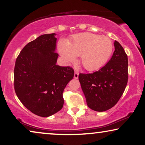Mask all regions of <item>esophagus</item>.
Instances as JSON below:
<instances>
[{
    "mask_svg": "<svg viewBox=\"0 0 145 145\" xmlns=\"http://www.w3.org/2000/svg\"><path fill=\"white\" fill-rule=\"evenodd\" d=\"M74 78L75 79H77L78 78V72H76V71H75L74 72Z\"/></svg>",
    "mask_w": 145,
    "mask_h": 145,
    "instance_id": "1",
    "label": "esophagus"
}]
</instances>
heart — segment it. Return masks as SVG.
Segmentation results:
<instances>
[{
    "label": "heart",
    "mask_w": 145,
    "mask_h": 145,
    "mask_svg": "<svg viewBox=\"0 0 145 145\" xmlns=\"http://www.w3.org/2000/svg\"><path fill=\"white\" fill-rule=\"evenodd\" d=\"M113 43L106 36L84 32L74 35L68 42L61 40L58 44L59 53L67 64L74 62L76 56L86 70L92 71L102 67L110 58Z\"/></svg>",
    "instance_id": "heart-1"
}]
</instances>
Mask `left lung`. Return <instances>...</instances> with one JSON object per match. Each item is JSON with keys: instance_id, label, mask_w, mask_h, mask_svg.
I'll return each instance as SVG.
<instances>
[{"instance_id": "8db88e82", "label": "left lung", "mask_w": 145, "mask_h": 145, "mask_svg": "<svg viewBox=\"0 0 145 145\" xmlns=\"http://www.w3.org/2000/svg\"><path fill=\"white\" fill-rule=\"evenodd\" d=\"M108 63L98 71L79 74L78 79L88 106L96 112L114 107L121 97L128 81V58L118 41Z\"/></svg>"}]
</instances>
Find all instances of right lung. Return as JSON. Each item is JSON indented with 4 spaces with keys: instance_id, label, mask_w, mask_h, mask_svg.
I'll return each instance as SVG.
<instances>
[{
    "instance_id": "obj_1",
    "label": "right lung",
    "mask_w": 145,
    "mask_h": 145,
    "mask_svg": "<svg viewBox=\"0 0 145 145\" xmlns=\"http://www.w3.org/2000/svg\"><path fill=\"white\" fill-rule=\"evenodd\" d=\"M55 35L43 34L27 43L18 56L14 71L18 98L27 110L41 117L62 109L63 91L74 76L71 67L56 64Z\"/></svg>"
}]
</instances>
